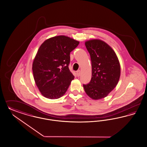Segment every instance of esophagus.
<instances>
[{
  "instance_id": "34e87169",
  "label": "esophagus",
  "mask_w": 147,
  "mask_h": 147,
  "mask_svg": "<svg viewBox=\"0 0 147 147\" xmlns=\"http://www.w3.org/2000/svg\"><path fill=\"white\" fill-rule=\"evenodd\" d=\"M80 74H81V71H80V70H79V71H76V75H77V76H80Z\"/></svg>"
}]
</instances>
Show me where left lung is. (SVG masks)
I'll list each match as a JSON object with an SVG mask.
<instances>
[{
	"label": "left lung",
	"instance_id": "left-lung-1",
	"mask_svg": "<svg viewBox=\"0 0 147 147\" xmlns=\"http://www.w3.org/2000/svg\"><path fill=\"white\" fill-rule=\"evenodd\" d=\"M91 56L92 78L83 85L88 96L92 99L104 98L116 86L121 75V66L116 54L105 42L93 39L85 42Z\"/></svg>",
	"mask_w": 147,
	"mask_h": 147
}]
</instances>
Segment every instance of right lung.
Segmentation results:
<instances>
[{"instance_id": "right-lung-1", "label": "right lung", "mask_w": 147, "mask_h": 147, "mask_svg": "<svg viewBox=\"0 0 147 147\" xmlns=\"http://www.w3.org/2000/svg\"><path fill=\"white\" fill-rule=\"evenodd\" d=\"M79 42L66 36L46 40L39 48L32 63L36 85L47 98L63 96L74 76L68 68L70 53Z\"/></svg>"}]
</instances>
